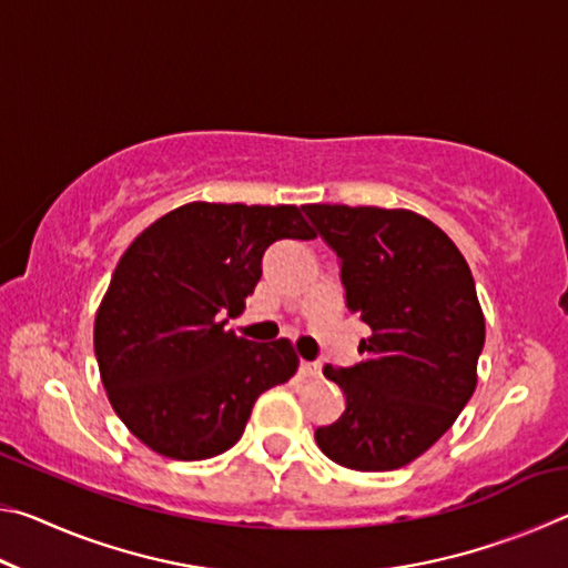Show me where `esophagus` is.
Returning a JSON list of instances; mask_svg holds the SVG:
<instances>
[{
  "label": "esophagus",
  "instance_id": "34e87169",
  "mask_svg": "<svg viewBox=\"0 0 568 568\" xmlns=\"http://www.w3.org/2000/svg\"><path fill=\"white\" fill-rule=\"evenodd\" d=\"M323 365L318 361H301V376L303 378H318Z\"/></svg>",
  "mask_w": 568,
  "mask_h": 568
}]
</instances>
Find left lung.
Masks as SVG:
<instances>
[{
  "label": "left lung",
  "instance_id": "1",
  "mask_svg": "<svg viewBox=\"0 0 568 568\" xmlns=\"http://www.w3.org/2000/svg\"><path fill=\"white\" fill-rule=\"evenodd\" d=\"M341 257L345 305L371 328L363 361L325 365L343 416L315 444L353 470H393L436 444L476 390L486 321L476 283L444 230L410 210L303 205Z\"/></svg>",
  "mask_w": 568,
  "mask_h": 568
}]
</instances>
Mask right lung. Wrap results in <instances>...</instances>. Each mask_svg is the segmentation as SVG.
I'll use <instances>...</instances> for the list:
<instances>
[{
  "instance_id": "1",
  "label": "right lung",
  "mask_w": 568,
  "mask_h": 568,
  "mask_svg": "<svg viewBox=\"0 0 568 568\" xmlns=\"http://www.w3.org/2000/svg\"><path fill=\"white\" fill-rule=\"evenodd\" d=\"M285 237H315L295 205L187 203L124 250L94 318V355L114 413L155 454H223L257 396L293 378L291 341L225 331L261 281L265 250Z\"/></svg>"
}]
</instances>
